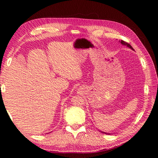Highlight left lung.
Wrapping results in <instances>:
<instances>
[{
  "mask_svg": "<svg viewBox=\"0 0 158 158\" xmlns=\"http://www.w3.org/2000/svg\"><path fill=\"white\" fill-rule=\"evenodd\" d=\"M119 42H120L121 43H122V45H126L127 47H128V48H130V49H133V50H134V49L132 48V47L131 46V45L129 44V43H126V41H122H122H119ZM102 132V133H105L106 135H110L109 133H106V132Z\"/></svg>",
  "mask_w": 158,
  "mask_h": 158,
  "instance_id": "obj_1",
  "label": "left lung"
}]
</instances>
